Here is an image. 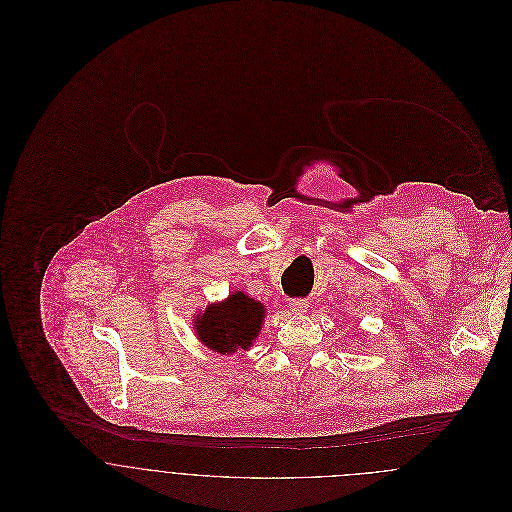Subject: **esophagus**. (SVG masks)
I'll return each mask as SVG.
<instances>
[{"instance_id": "esophagus-1", "label": "esophagus", "mask_w": 512, "mask_h": 512, "mask_svg": "<svg viewBox=\"0 0 512 512\" xmlns=\"http://www.w3.org/2000/svg\"><path fill=\"white\" fill-rule=\"evenodd\" d=\"M290 311L293 315H303L307 311V301L305 299H293L290 303Z\"/></svg>"}]
</instances>
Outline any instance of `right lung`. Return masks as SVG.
Returning <instances> with one entry per match:
<instances>
[{"mask_svg": "<svg viewBox=\"0 0 512 512\" xmlns=\"http://www.w3.org/2000/svg\"><path fill=\"white\" fill-rule=\"evenodd\" d=\"M266 307L248 293L232 292L219 303H209L193 319L199 341L220 355L248 351L258 337Z\"/></svg>", "mask_w": 512, "mask_h": 512, "instance_id": "right-lung-1", "label": "right lung"}]
</instances>
